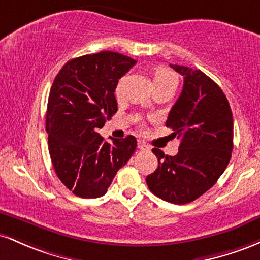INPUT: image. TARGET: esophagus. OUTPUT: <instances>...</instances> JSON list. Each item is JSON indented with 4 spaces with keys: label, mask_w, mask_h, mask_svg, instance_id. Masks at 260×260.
I'll return each instance as SVG.
<instances>
[{
    "label": "esophagus",
    "mask_w": 260,
    "mask_h": 260,
    "mask_svg": "<svg viewBox=\"0 0 260 260\" xmlns=\"http://www.w3.org/2000/svg\"><path fill=\"white\" fill-rule=\"evenodd\" d=\"M138 147H139L141 151H148V150H150V146L146 145L144 141H141V140H139Z\"/></svg>",
    "instance_id": "obj_1"
}]
</instances>
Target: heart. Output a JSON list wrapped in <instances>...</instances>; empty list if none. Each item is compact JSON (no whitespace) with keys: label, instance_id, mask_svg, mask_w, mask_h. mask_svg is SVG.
Here are the masks:
<instances>
[{"label":"heart","instance_id":"b5f03b06","mask_svg":"<svg viewBox=\"0 0 260 260\" xmlns=\"http://www.w3.org/2000/svg\"><path fill=\"white\" fill-rule=\"evenodd\" d=\"M152 81L154 86H156V84L167 83V82H172V81H176V78H174L173 74L169 72L167 69H165V67H157V69L153 70Z\"/></svg>","mask_w":260,"mask_h":260}]
</instances>
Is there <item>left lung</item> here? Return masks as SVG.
<instances>
[{"label": "left lung", "mask_w": 260, "mask_h": 260, "mask_svg": "<svg viewBox=\"0 0 260 260\" xmlns=\"http://www.w3.org/2000/svg\"><path fill=\"white\" fill-rule=\"evenodd\" d=\"M184 77L183 91L166 126L180 140L176 156L152 152L158 167L146 177L148 189L172 204H188L208 191L231 159L233 116L226 95L200 70L171 65Z\"/></svg>", "instance_id": "1"}]
</instances>
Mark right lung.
I'll return each instance as SVG.
<instances>
[{"label":"right lung","instance_id":"right-lung-1","mask_svg":"<svg viewBox=\"0 0 260 260\" xmlns=\"http://www.w3.org/2000/svg\"><path fill=\"white\" fill-rule=\"evenodd\" d=\"M135 63L119 52L84 55L67 61L51 86L49 153L61 183L83 199L103 197L138 146L133 135L109 144L98 133L118 112L116 84Z\"/></svg>","mask_w":260,"mask_h":260}]
</instances>
